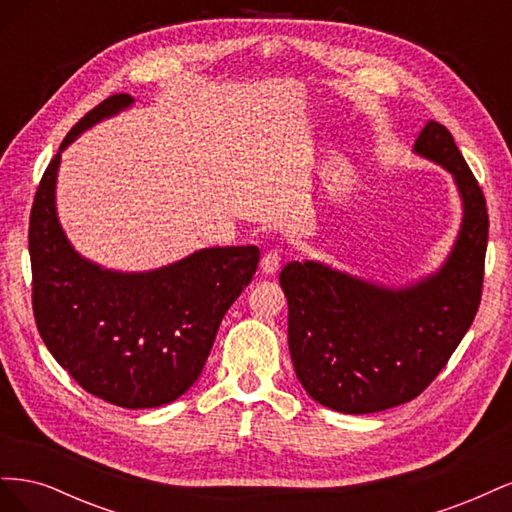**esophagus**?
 <instances>
[{"label": "esophagus", "instance_id": "1", "mask_svg": "<svg viewBox=\"0 0 512 512\" xmlns=\"http://www.w3.org/2000/svg\"><path fill=\"white\" fill-rule=\"evenodd\" d=\"M280 265H282L280 252L269 250V252H265V256H262V260H260V271L265 273V275H271V273H275L277 269H280Z\"/></svg>", "mask_w": 512, "mask_h": 512}]
</instances>
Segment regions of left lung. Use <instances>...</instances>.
Here are the masks:
<instances>
[{"instance_id":"1","label":"left lung","mask_w":512,"mask_h":512,"mask_svg":"<svg viewBox=\"0 0 512 512\" xmlns=\"http://www.w3.org/2000/svg\"><path fill=\"white\" fill-rule=\"evenodd\" d=\"M414 151L455 177L463 224L446 265L412 288L367 284L320 262L280 273L288 346L309 397L344 414L382 412L421 395L451 359L483 297L489 213L453 134L427 121Z\"/></svg>"}]
</instances>
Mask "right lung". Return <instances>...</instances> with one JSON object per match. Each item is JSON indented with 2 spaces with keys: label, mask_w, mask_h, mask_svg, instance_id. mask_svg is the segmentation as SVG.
Here are the masks:
<instances>
[{
  "label": "right lung",
  "mask_w": 512,
  "mask_h": 512,
  "mask_svg": "<svg viewBox=\"0 0 512 512\" xmlns=\"http://www.w3.org/2000/svg\"><path fill=\"white\" fill-rule=\"evenodd\" d=\"M132 102L106 98L64 138L34 196L29 258L36 327L55 361L87 393L138 410L170 404L196 382L260 250L209 247L149 273L106 271L72 250L55 213L61 149Z\"/></svg>",
  "instance_id": "obj_1"
}]
</instances>
